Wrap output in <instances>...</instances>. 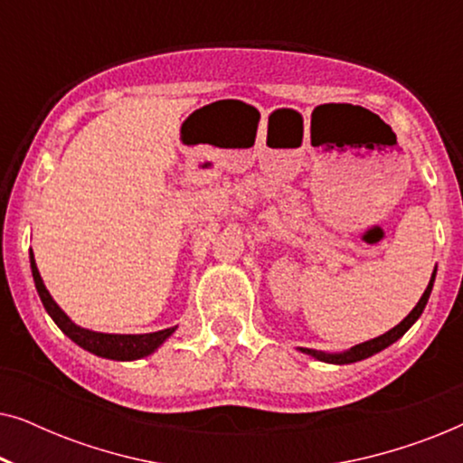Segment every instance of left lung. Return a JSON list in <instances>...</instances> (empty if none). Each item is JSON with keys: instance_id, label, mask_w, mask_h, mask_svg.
I'll list each match as a JSON object with an SVG mask.
<instances>
[{"instance_id": "1", "label": "left lung", "mask_w": 463, "mask_h": 463, "mask_svg": "<svg viewBox=\"0 0 463 463\" xmlns=\"http://www.w3.org/2000/svg\"><path fill=\"white\" fill-rule=\"evenodd\" d=\"M434 278H436V269H434L432 278H430L428 288L423 290L421 299L417 301V306H415L413 309H411V314L401 322V325H396L394 328H390L388 333L379 335V337H375V339H369V341H364V344H358V345L350 347V350H347V352H339V354H325V352H318V350H309V347H301V352H303V354H309V356H314L316 360H322V363L350 364V363H358V360H364V358L373 356V354L385 350V347L392 345V344H394V341L401 339L402 335L407 333L409 328L415 325V320L420 318L421 312H423V307H426V303H428V299H430V293H432Z\"/></svg>"}]
</instances>
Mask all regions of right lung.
Here are the masks:
<instances>
[{"mask_svg":"<svg viewBox=\"0 0 463 463\" xmlns=\"http://www.w3.org/2000/svg\"><path fill=\"white\" fill-rule=\"evenodd\" d=\"M29 261H31V274H33L37 295H40V299L43 303V307H46V312L50 314V318L56 322V326H59L69 339L75 341V344L84 347V350H88L90 354H97V356L109 358V360H138V358L149 356V354H154L157 347H160L164 341L176 331V326H173V328H164V331L145 333V335H111V333H97V331H88V328H81L75 325V322H71V318H69L59 306H56V301L50 297L48 288L43 287L40 269H37L35 265L33 250L29 252Z\"/></svg>","mask_w":463,"mask_h":463,"instance_id":"right-lung-1","label":"right lung"}]
</instances>
